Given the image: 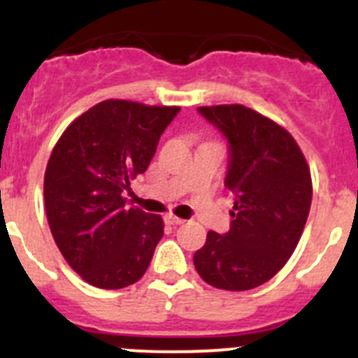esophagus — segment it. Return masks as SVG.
<instances>
[{
  "label": "esophagus",
  "mask_w": 358,
  "mask_h": 358,
  "mask_svg": "<svg viewBox=\"0 0 358 358\" xmlns=\"http://www.w3.org/2000/svg\"><path fill=\"white\" fill-rule=\"evenodd\" d=\"M164 220H166V224H170V226H177V224H182L185 220L179 217H176L173 213H169V215H164Z\"/></svg>",
  "instance_id": "34e87169"
}]
</instances>
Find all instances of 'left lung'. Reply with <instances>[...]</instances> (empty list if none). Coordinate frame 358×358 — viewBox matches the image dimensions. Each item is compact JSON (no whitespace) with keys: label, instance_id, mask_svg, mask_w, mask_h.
I'll return each mask as SVG.
<instances>
[{"label":"left lung","instance_id":"left-lung-1","mask_svg":"<svg viewBox=\"0 0 358 358\" xmlns=\"http://www.w3.org/2000/svg\"><path fill=\"white\" fill-rule=\"evenodd\" d=\"M229 141L226 186L235 194L226 235L210 231L194 255L199 276L222 290L264 285L287 264L312 204V177L290 132L240 103L199 107Z\"/></svg>","mask_w":358,"mask_h":358}]
</instances>
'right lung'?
<instances>
[{
  "label": "right lung",
  "instance_id": "right-lung-1",
  "mask_svg": "<svg viewBox=\"0 0 358 358\" xmlns=\"http://www.w3.org/2000/svg\"><path fill=\"white\" fill-rule=\"evenodd\" d=\"M181 107L103 100L73 120L44 172V206L57 248L90 285L140 280L163 236V218L129 208L123 192L145 173Z\"/></svg>",
  "mask_w": 358,
  "mask_h": 358
}]
</instances>
